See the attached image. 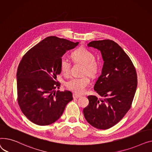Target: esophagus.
I'll list each match as a JSON object with an SVG mask.
<instances>
[{
    "mask_svg": "<svg viewBox=\"0 0 152 152\" xmlns=\"http://www.w3.org/2000/svg\"><path fill=\"white\" fill-rule=\"evenodd\" d=\"M81 97H82V95H80V94H76V93H74L73 94L74 99H77V98Z\"/></svg>",
    "mask_w": 152,
    "mask_h": 152,
    "instance_id": "34e87169",
    "label": "esophagus"
}]
</instances>
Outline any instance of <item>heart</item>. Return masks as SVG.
Here are the masks:
<instances>
[{
  "instance_id": "1",
  "label": "heart",
  "mask_w": 152,
  "mask_h": 152,
  "mask_svg": "<svg viewBox=\"0 0 152 152\" xmlns=\"http://www.w3.org/2000/svg\"><path fill=\"white\" fill-rule=\"evenodd\" d=\"M72 57L74 61H79L84 64V74L88 73L91 75L96 74L98 65L95 61V56L91 51L84 47H80L72 53ZM70 66L69 59L66 56H62L60 61V68L62 72L66 75L68 74ZM90 77L85 75L82 77L72 78L66 83V86L71 91L77 93H82L90 84Z\"/></svg>"
}]
</instances>
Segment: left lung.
Returning <instances> with one entry per match:
<instances>
[{
    "label": "left lung",
    "instance_id": "obj_1",
    "mask_svg": "<svg viewBox=\"0 0 152 152\" xmlns=\"http://www.w3.org/2000/svg\"><path fill=\"white\" fill-rule=\"evenodd\" d=\"M88 47L100 51L104 61L94 86L102 98L88 96L84 117L93 127L107 129L118 123L131 108L137 86L136 71L129 57L114 41H92Z\"/></svg>",
    "mask_w": 152,
    "mask_h": 152
}]
</instances>
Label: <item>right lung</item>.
Instances as JSON below:
<instances>
[{"instance_id": "right-lung-1", "label": "right lung", "mask_w": 152, "mask_h": 152, "mask_svg": "<svg viewBox=\"0 0 152 152\" xmlns=\"http://www.w3.org/2000/svg\"><path fill=\"white\" fill-rule=\"evenodd\" d=\"M78 43L50 36L23 57L16 73L18 102L22 112L32 123L40 126L55 123L73 99L69 91H55L60 86L56 76L61 72L62 56Z\"/></svg>"}]
</instances>
